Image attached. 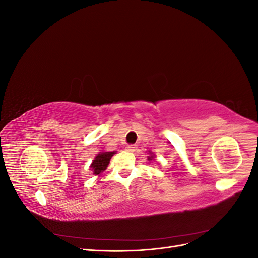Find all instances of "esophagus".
<instances>
[{"instance_id": "obj_1", "label": "esophagus", "mask_w": 258, "mask_h": 258, "mask_svg": "<svg viewBox=\"0 0 258 258\" xmlns=\"http://www.w3.org/2000/svg\"><path fill=\"white\" fill-rule=\"evenodd\" d=\"M137 145L136 144H129V145H127V147H126V150L128 151V152H135L136 150H137Z\"/></svg>"}]
</instances>
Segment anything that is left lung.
<instances>
[{
  "instance_id": "8db88e82",
  "label": "left lung",
  "mask_w": 258,
  "mask_h": 258,
  "mask_svg": "<svg viewBox=\"0 0 258 258\" xmlns=\"http://www.w3.org/2000/svg\"><path fill=\"white\" fill-rule=\"evenodd\" d=\"M154 159V155H151V156H148V158H147V160H153Z\"/></svg>"
}]
</instances>
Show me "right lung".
I'll return each instance as SVG.
<instances>
[{"mask_svg": "<svg viewBox=\"0 0 258 258\" xmlns=\"http://www.w3.org/2000/svg\"><path fill=\"white\" fill-rule=\"evenodd\" d=\"M116 152H101V153H99L95 157V159L92 160V163L90 166L93 174L100 175L103 172V171H105L108 166V163H110L111 158L113 157V155Z\"/></svg>", "mask_w": 258, "mask_h": 258, "instance_id": "obj_1", "label": "right lung"}]
</instances>
